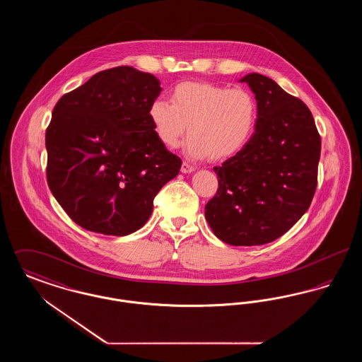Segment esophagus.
Masks as SVG:
<instances>
[{
    "label": "esophagus",
    "mask_w": 362,
    "mask_h": 362,
    "mask_svg": "<svg viewBox=\"0 0 362 362\" xmlns=\"http://www.w3.org/2000/svg\"><path fill=\"white\" fill-rule=\"evenodd\" d=\"M195 168L192 167V165H189V163H186V161H183V164H182V168H180V171L183 173H191L194 171Z\"/></svg>",
    "instance_id": "esophagus-1"
}]
</instances>
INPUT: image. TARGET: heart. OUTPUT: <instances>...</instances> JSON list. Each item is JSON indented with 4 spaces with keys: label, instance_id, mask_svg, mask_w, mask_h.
Wrapping results in <instances>:
<instances>
[{
    "label": "heart",
    "instance_id": "obj_1",
    "mask_svg": "<svg viewBox=\"0 0 362 362\" xmlns=\"http://www.w3.org/2000/svg\"><path fill=\"white\" fill-rule=\"evenodd\" d=\"M148 117L164 146L175 149L189 127L187 153L223 161L239 155L254 137L258 104L241 88L187 81L173 88L171 103L157 99L151 104Z\"/></svg>",
    "mask_w": 362,
    "mask_h": 362
}]
</instances>
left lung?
<instances>
[{
    "instance_id": "obj_1",
    "label": "left lung",
    "mask_w": 362,
    "mask_h": 362,
    "mask_svg": "<svg viewBox=\"0 0 362 362\" xmlns=\"http://www.w3.org/2000/svg\"><path fill=\"white\" fill-rule=\"evenodd\" d=\"M240 81L255 93L257 130L239 155L213 168L218 189L205 217L226 244L262 245L286 233L308 210L322 142L304 102L259 73Z\"/></svg>"
}]
</instances>
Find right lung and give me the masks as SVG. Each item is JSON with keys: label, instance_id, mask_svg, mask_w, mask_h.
Segmentation results:
<instances>
[{"label": "right lung", "instance_id": "1", "mask_svg": "<svg viewBox=\"0 0 362 362\" xmlns=\"http://www.w3.org/2000/svg\"><path fill=\"white\" fill-rule=\"evenodd\" d=\"M151 73L118 66L92 76L52 110L46 130L47 183L86 230L126 236L149 220L153 199L182 167L148 117L160 95Z\"/></svg>", "mask_w": 362, "mask_h": 362}]
</instances>
